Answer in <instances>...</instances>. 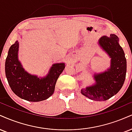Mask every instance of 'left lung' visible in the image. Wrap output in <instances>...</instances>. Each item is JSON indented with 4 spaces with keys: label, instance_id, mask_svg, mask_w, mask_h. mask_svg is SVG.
<instances>
[{
    "label": "left lung",
    "instance_id": "1",
    "mask_svg": "<svg viewBox=\"0 0 132 132\" xmlns=\"http://www.w3.org/2000/svg\"><path fill=\"white\" fill-rule=\"evenodd\" d=\"M116 35L103 36L98 44L111 58V66L107 71L95 74V84L82 88L81 93L95 101H105L117 94L123 86L127 72V61L123 49Z\"/></svg>",
    "mask_w": 132,
    "mask_h": 132
}]
</instances>
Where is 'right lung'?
Masks as SVG:
<instances>
[{
  "instance_id": "right-lung-1",
  "label": "right lung",
  "mask_w": 132,
  "mask_h": 132,
  "mask_svg": "<svg viewBox=\"0 0 132 132\" xmlns=\"http://www.w3.org/2000/svg\"><path fill=\"white\" fill-rule=\"evenodd\" d=\"M19 42L16 40L9 48L5 61V74L11 89L25 100L37 102L47 100L55 91L56 80L65 68L64 63L52 65L44 77L32 75L24 69L18 60Z\"/></svg>"
}]
</instances>
